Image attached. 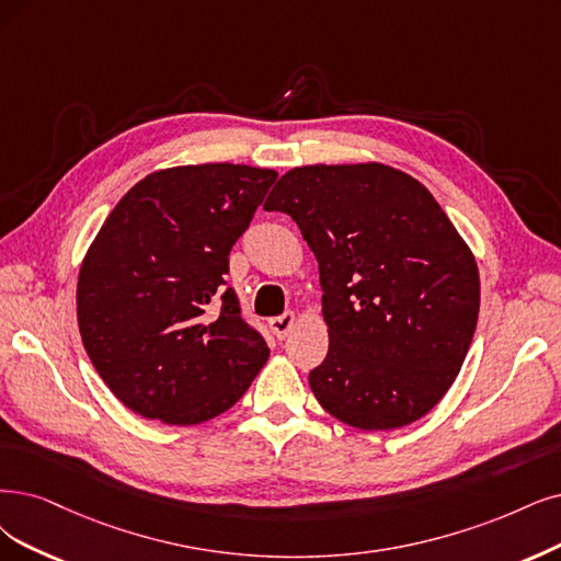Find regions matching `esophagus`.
<instances>
[{
  "label": "esophagus",
  "mask_w": 561,
  "mask_h": 561,
  "mask_svg": "<svg viewBox=\"0 0 561 561\" xmlns=\"http://www.w3.org/2000/svg\"><path fill=\"white\" fill-rule=\"evenodd\" d=\"M294 323H296V314H294V312H284V314L273 317V319L267 321L270 330H273L277 340H284V337L288 335V330L294 328Z\"/></svg>",
  "instance_id": "34e87169"
}]
</instances>
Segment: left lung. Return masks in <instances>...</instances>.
Instances as JSON below:
<instances>
[{
	"instance_id": "obj_1",
	"label": "left lung",
	"mask_w": 561,
	"mask_h": 561,
	"mask_svg": "<svg viewBox=\"0 0 561 561\" xmlns=\"http://www.w3.org/2000/svg\"><path fill=\"white\" fill-rule=\"evenodd\" d=\"M319 261L328 354L319 404L358 430H396L437 404L467 358L481 282L442 205L383 163L302 165L265 201Z\"/></svg>"
}]
</instances>
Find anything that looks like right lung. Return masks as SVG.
Returning <instances> with one entry per match:
<instances>
[{
  "label": "right lung",
  "instance_id": "right-lung-1",
  "mask_svg": "<svg viewBox=\"0 0 561 561\" xmlns=\"http://www.w3.org/2000/svg\"><path fill=\"white\" fill-rule=\"evenodd\" d=\"M275 180L244 163L157 171L103 221L78 275V325L124 407L196 425L231 409L254 381L267 344L226 275Z\"/></svg>",
  "mask_w": 561,
  "mask_h": 561
}]
</instances>
